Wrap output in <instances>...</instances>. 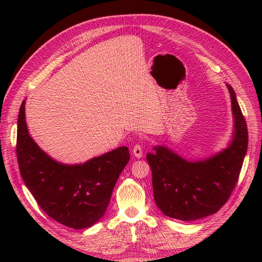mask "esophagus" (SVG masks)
Here are the masks:
<instances>
[{
    "mask_svg": "<svg viewBox=\"0 0 262 262\" xmlns=\"http://www.w3.org/2000/svg\"><path fill=\"white\" fill-rule=\"evenodd\" d=\"M133 155H134V157L137 159H141L143 157V148L141 145L136 144L134 148H133Z\"/></svg>",
    "mask_w": 262,
    "mask_h": 262,
    "instance_id": "esophagus-1",
    "label": "esophagus"
}]
</instances>
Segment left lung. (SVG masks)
<instances>
[{
  "mask_svg": "<svg viewBox=\"0 0 262 262\" xmlns=\"http://www.w3.org/2000/svg\"><path fill=\"white\" fill-rule=\"evenodd\" d=\"M233 115L230 143L207 158L190 160L164 145L146 160L152 170L154 200L165 216L196 221L221 209L234 189L248 149V128L236 94L227 84Z\"/></svg>",
  "mask_w": 262,
  "mask_h": 262,
  "instance_id": "8db88e82",
  "label": "left lung"
}]
</instances>
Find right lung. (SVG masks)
Instances as JSON below:
<instances>
[{"mask_svg":"<svg viewBox=\"0 0 262 262\" xmlns=\"http://www.w3.org/2000/svg\"><path fill=\"white\" fill-rule=\"evenodd\" d=\"M26 100L18 116L16 158L25 185L40 208L71 229H88L104 215L119 174L129 161L120 146L84 163L58 162L42 151L28 132Z\"/></svg>","mask_w":262,"mask_h":262,"instance_id":"right-lung-1","label":"right lung"}]
</instances>
